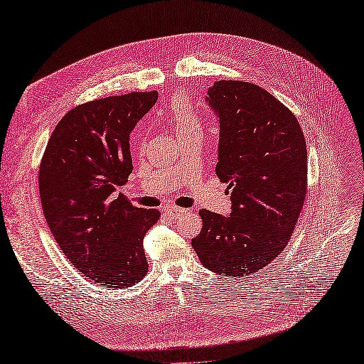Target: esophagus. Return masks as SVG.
<instances>
[{"mask_svg":"<svg viewBox=\"0 0 364 364\" xmlns=\"http://www.w3.org/2000/svg\"><path fill=\"white\" fill-rule=\"evenodd\" d=\"M165 214H168L174 218H179V217L188 215L190 211H188V209H182V208H178V206H168V208H165Z\"/></svg>","mask_w":364,"mask_h":364,"instance_id":"34e87169","label":"esophagus"}]
</instances>
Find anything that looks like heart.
Segmentation results:
<instances>
[{
  "instance_id": "obj_1",
  "label": "heart",
  "mask_w": 364,
  "mask_h": 364,
  "mask_svg": "<svg viewBox=\"0 0 364 364\" xmlns=\"http://www.w3.org/2000/svg\"><path fill=\"white\" fill-rule=\"evenodd\" d=\"M170 121L178 135L191 130H202V121L199 114H197L193 106L186 100H183V98H178V100H174L171 103Z\"/></svg>"
}]
</instances>
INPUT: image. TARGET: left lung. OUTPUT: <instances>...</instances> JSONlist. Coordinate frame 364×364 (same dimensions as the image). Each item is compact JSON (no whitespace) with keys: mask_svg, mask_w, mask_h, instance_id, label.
<instances>
[{"mask_svg":"<svg viewBox=\"0 0 364 364\" xmlns=\"http://www.w3.org/2000/svg\"><path fill=\"white\" fill-rule=\"evenodd\" d=\"M206 103L220 126L215 173L228 182V217L200 209L191 240L200 262L223 277L255 274L287 246L306 194V144L289 107L262 87L218 80Z\"/></svg>","mask_w":364,"mask_h":364,"instance_id":"obj_1","label":"left lung"}]
</instances>
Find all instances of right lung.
<instances>
[{"label":"right lung","mask_w":364,"mask_h":364,"mask_svg":"<svg viewBox=\"0 0 364 364\" xmlns=\"http://www.w3.org/2000/svg\"><path fill=\"white\" fill-rule=\"evenodd\" d=\"M158 92H130L75 106L51 134L39 167L47 225L63 255L94 282L126 289L149 270L142 238L158 209L117 194L134 170L130 132Z\"/></svg>","instance_id":"right-lung-1"}]
</instances>
